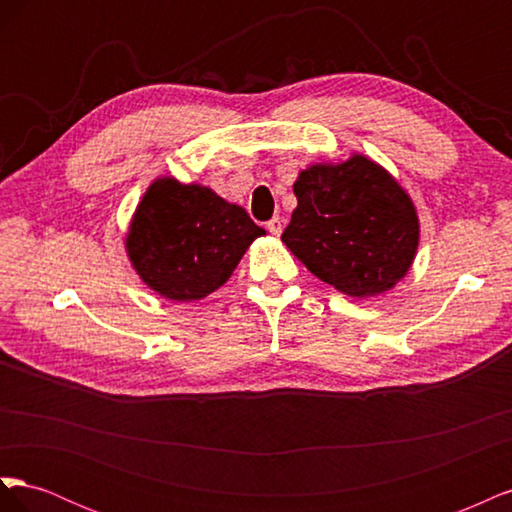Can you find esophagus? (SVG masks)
Segmentation results:
<instances>
[{"label":"esophagus","mask_w":512,"mask_h":512,"mask_svg":"<svg viewBox=\"0 0 512 512\" xmlns=\"http://www.w3.org/2000/svg\"><path fill=\"white\" fill-rule=\"evenodd\" d=\"M267 228H269V232H271L273 237H280L282 230H284V222H282L280 218H271V220L267 222Z\"/></svg>","instance_id":"esophagus-1"}]
</instances>
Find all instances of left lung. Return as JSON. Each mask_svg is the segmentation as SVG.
Instances as JSON below:
<instances>
[{
	"mask_svg": "<svg viewBox=\"0 0 512 512\" xmlns=\"http://www.w3.org/2000/svg\"><path fill=\"white\" fill-rule=\"evenodd\" d=\"M297 209L282 241L322 282L348 297L391 290L412 265L418 215L406 190L361 153L314 164L292 185Z\"/></svg>",
	"mask_w": 512,
	"mask_h": 512,
	"instance_id": "8db88e82",
	"label": "left lung"
}]
</instances>
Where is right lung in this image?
Instances as JSON below:
<instances>
[{
	"mask_svg": "<svg viewBox=\"0 0 512 512\" xmlns=\"http://www.w3.org/2000/svg\"><path fill=\"white\" fill-rule=\"evenodd\" d=\"M265 235L239 205L198 183L156 179L138 203L126 250L141 280L170 301H198L228 282Z\"/></svg>",
	"mask_w": 512,
	"mask_h": 512,
	"instance_id": "add662e5",
	"label": "right lung"
}]
</instances>
